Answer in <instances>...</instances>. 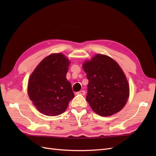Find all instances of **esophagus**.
I'll use <instances>...</instances> for the list:
<instances>
[{"label":"esophagus","mask_w":156,"mask_h":156,"mask_svg":"<svg viewBox=\"0 0 156 156\" xmlns=\"http://www.w3.org/2000/svg\"><path fill=\"white\" fill-rule=\"evenodd\" d=\"M77 94H80V95H83V96H84V94H85V91H84V90H81V91H79V92H77Z\"/></svg>","instance_id":"1"}]
</instances>
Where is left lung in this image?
Wrapping results in <instances>:
<instances>
[{
    "mask_svg": "<svg viewBox=\"0 0 156 156\" xmlns=\"http://www.w3.org/2000/svg\"><path fill=\"white\" fill-rule=\"evenodd\" d=\"M88 80L86 100L98 115L108 116L122 110L129 87L120 66L109 56L98 54L83 64Z\"/></svg>",
    "mask_w": 156,
    "mask_h": 156,
    "instance_id": "8db88e82",
    "label": "left lung"
}]
</instances>
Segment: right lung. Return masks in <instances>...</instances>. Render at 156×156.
Wrapping results in <instances>:
<instances>
[{
  "mask_svg": "<svg viewBox=\"0 0 156 156\" xmlns=\"http://www.w3.org/2000/svg\"><path fill=\"white\" fill-rule=\"evenodd\" d=\"M70 62L62 53L51 54L37 66L28 83V94L33 104L47 116H58L74 98L66 74Z\"/></svg>",
  "mask_w": 156,
  "mask_h": 156,
  "instance_id": "add662e5",
  "label": "right lung"
}]
</instances>
